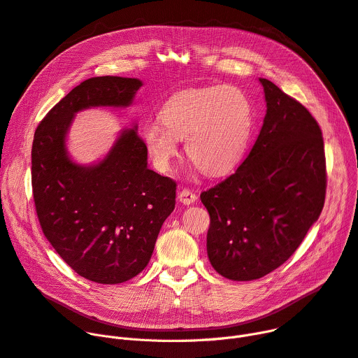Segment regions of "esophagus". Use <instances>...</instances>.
<instances>
[{"mask_svg":"<svg viewBox=\"0 0 358 358\" xmlns=\"http://www.w3.org/2000/svg\"><path fill=\"white\" fill-rule=\"evenodd\" d=\"M178 199L183 205H191V203H195L198 201V196L194 192L189 191V189H183V191H180L178 194Z\"/></svg>","mask_w":358,"mask_h":358,"instance_id":"34e87169","label":"esophagus"}]
</instances>
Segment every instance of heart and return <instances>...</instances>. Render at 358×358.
<instances>
[{"mask_svg":"<svg viewBox=\"0 0 358 358\" xmlns=\"http://www.w3.org/2000/svg\"><path fill=\"white\" fill-rule=\"evenodd\" d=\"M160 122L143 127V141L162 172L172 169L185 140V153L209 176L234 171L244 159L255 111L250 98L237 87L221 85L185 90L167 99Z\"/></svg>","mask_w":358,"mask_h":358,"instance_id":"obj_1","label":"heart"}]
</instances>
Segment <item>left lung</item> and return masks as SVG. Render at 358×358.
Returning a JSON list of instances; mask_svg holds the SVG:
<instances>
[{
	"label": "left lung",
	"mask_w": 358,
	"mask_h": 358,
	"mask_svg": "<svg viewBox=\"0 0 358 358\" xmlns=\"http://www.w3.org/2000/svg\"><path fill=\"white\" fill-rule=\"evenodd\" d=\"M260 134L236 173L201 194L211 224L208 259L221 276L247 282L282 266L325 202L324 138L301 102L268 79Z\"/></svg>",
	"instance_id": "8db88e82"
}]
</instances>
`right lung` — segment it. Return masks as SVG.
<instances>
[{"mask_svg":"<svg viewBox=\"0 0 358 358\" xmlns=\"http://www.w3.org/2000/svg\"><path fill=\"white\" fill-rule=\"evenodd\" d=\"M143 82L96 76L83 80L41 120L31 149L38 222L56 253L79 276L117 285L149 264L164 220L175 209L176 183L147 167L137 125L121 130L96 163L69 156L68 131L79 111L127 108Z\"/></svg>","mask_w":358,"mask_h":358,"instance_id":"right-lung-1","label":"right lung"}]
</instances>
